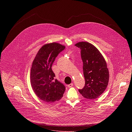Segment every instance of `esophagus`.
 I'll use <instances>...</instances> for the list:
<instances>
[{
    "label": "esophagus",
    "mask_w": 132,
    "mask_h": 132,
    "mask_svg": "<svg viewBox=\"0 0 132 132\" xmlns=\"http://www.w3.org/2000/svg\"><path fill=\"white\" fill-rule=\"evenodd\" d=\"M73 86V83H71V84H69L68 85V87H72Z\"/></svg>",
    "instance_id": "esophagus-1"
}]
</instances>
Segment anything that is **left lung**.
Masks as SVG:
<instances>
[{
	"mask_svg": "<svg viewBox=\"0 0 132 132\" xmlns=\"http://www.w3.org/2000/svg\"><path fill=\"white\" fill-rule=\"evenodd\" d=\"M81 50L85 86L79 92L87 99H95L106 89L109 79L107 63L98 49L92 44L81 42L75 44Z\"/></svg>",
	"mask_w": 132,
	"mask_h": 132,
	"instance_id": "left-lung-1",
	"label": "left lung"
}]
</instances>
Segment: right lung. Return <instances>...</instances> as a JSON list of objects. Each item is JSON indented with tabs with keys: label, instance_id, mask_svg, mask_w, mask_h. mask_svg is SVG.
Wrapping results in <instances>:
<instances>
[{
	"label": "right lung",
	"instance_id": "obj_1",
	"mask_svg": "<svg viewBox=\"0 0 132 132\" xmlns=\"http://www.w3.org/2000/svg\"><path fill=\"white\" fill-rule=\"evenodd\" d=\"M65 46L57 43L42 47L35 57L31 69L30 83L35 92L41 100L53 103L63 96L65 87L57 79L51 67L58 55Z\"/></svg>",
	"mask_w": 132,
	"mask_h": 132
}]
</instances>
